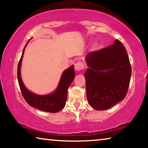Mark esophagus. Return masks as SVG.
Instances as JSON below:
<instances>
[{
	"label": "esophagus",
	"instance_id": "esophagus-1",
	"mask_svg": "<svg viewBox=\"0 0 148 148\" xmlns=\"http://www.w3.org/2000/svg\"><path fill=\"white\" fill-rule=\"evenodd\" d=\"M84 65L82 62H78L75 64V69L77 71H80L81 70L84 69Z\"/></svg>",
	"mask_w": 148,
	"mask_h": 148
}]
</instances>
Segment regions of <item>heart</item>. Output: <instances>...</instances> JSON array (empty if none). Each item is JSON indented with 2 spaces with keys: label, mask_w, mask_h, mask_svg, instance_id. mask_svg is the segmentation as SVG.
<instances>
[{
  "label": "heart",
  "mask_w": 148,
  "mask_h": 148,
  "mask_svg": "<svg viewBox=\"0 0 148 148\" xmlns=\"http://www.w3.org/2000/svg\"><path fill=\"white\" fill-rule=\"evenodd\" d=\"M96 46H97V44H96V43H94V44H93V47L96 48Z\"/></svg>",
  "instance_id": "1"
}]
</instances>
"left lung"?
Returning a JSON list of instances; mask_svg holds the SVG:
<instances>
[{
	"label": "left lung",
	"mask_w": 148,
	"mask_h": 148,
	"mask_svg": "<svg viewBox=\"0 0 148 148\" xmlns=\"http://www.w3.org/2000/svg\"><path fill=\"white\" fill-rule=\"evenodd\" d=\"M87 98L97 110H104L123 100L130 83L131 67L126 50L115 40L114 44L86 56Z\"/></svg>",
	"instance_id": "8db88e82"
}]
</instances>
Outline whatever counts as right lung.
<instances>
[{
	"label": "right lung",
	"mask_w": 148,
	"mask_h": 148,
	"mask_svg": "<svg viewBox=\"0 0 148 148\" xmlns=\"http://www.w3.org/2000/svg\"><path fill=\"white\" fill-rule=\"evenodd\" d=\"M28 42L29 41L27 42L23 48L17 68L18 82H19L22 95L30 106L42 111H44V112L52 113L59 112L65 106L66 99H67L68 89L75 77L74 65H71L67 69L64 71L60 77L57 88L54 92L46 95H39L32 92L31 91L27 90L25 86L21 76V62L24 52H25V49Z\"/></svg>",
	"instance_id": "obj_1"
}]
</instances>
